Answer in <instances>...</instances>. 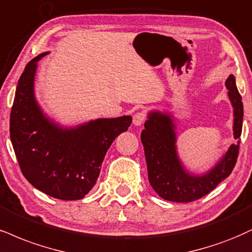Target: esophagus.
<instances>
[{"instance_id":"esophagus-1","label":"esophagus","mask_w":252,"mask_h":252,"mask_svg":"<svg viewBox=\"0 0 252 252\" xmlns=\"http://www.w3.org/2000/svg\"><path fill=\"white\" fill-rule=\"evenodd\" d=\"M145 120H147V115L144 113H137L134 115V117H132V124L136 126H139L145 122Z\"/></svg>"}]
</instances>
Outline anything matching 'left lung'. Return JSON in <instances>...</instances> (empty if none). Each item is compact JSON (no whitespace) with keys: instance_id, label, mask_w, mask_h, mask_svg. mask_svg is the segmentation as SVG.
Masks as SVG:
<instances>
[{"instance_id":"obj_1","label":"left lung","mask_w":252,"mask_h":252,"mask_svg":"<svg viewBox=\"0 0 252 252\" xmlns=\"http://www.w3.org/2000/svg\"><path fill=\"white\" fill-rule=\"evenodd\" d=\"M225 87L233 108V137L238 139L243 124V103L233 75H230L225 81ZM175 129L174 117L170 113L154 110L148 115L141 134L148 177L153 189L165 201L192 202L213 191L231 174L237 162L239 142L230 145L222 158L208 172L193 175L184 168L178 157Z\"/></svg>"}]
</instances>
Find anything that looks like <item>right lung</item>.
<instances>
[{
  "label": "right lung",
  "instance_id": "add662e5",
  "mask_svg": "<svg viewBox=\"0 0 252 252\" xmlns=\"http://www.w3.org/2000/svg\"><path fill=\"white\" fill-rule=\"evenodd\" d=\"M39 54L21 75L10 113V139L27 181L54 198L76 201L96 184L105 154L114 139L126 131L131 116L98 118L63 128L47 117L35 98Z\"/></svg>",
  "mask_w": 252,
  "mask_h": 252
}]
</instances>
